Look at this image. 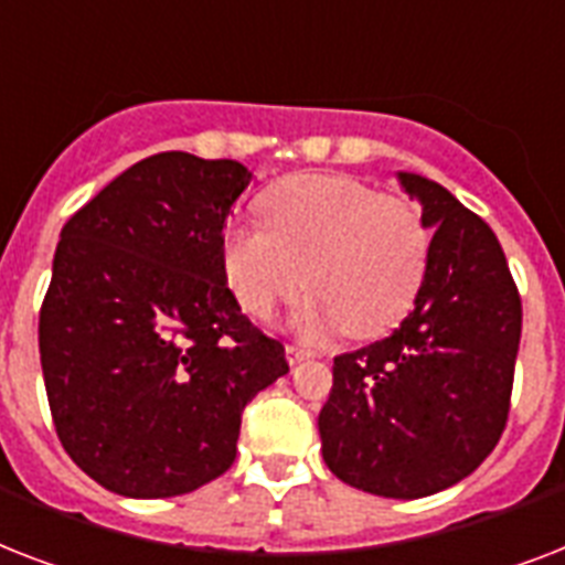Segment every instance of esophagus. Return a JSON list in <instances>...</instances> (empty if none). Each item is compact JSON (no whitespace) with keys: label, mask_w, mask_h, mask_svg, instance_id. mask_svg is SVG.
Here are the masks:
<instances>
[{"label":"esophagus","mask_w":565,"mask_h":565,"mask_svg":"<svg viewBox=\"0 0 565 565\" xmlns=\"http://www.w3.org/2000/svg\"><path fill=\"white\" fill-rule=\"evenodd\" d=\"M284 354H287V363H290V366H299V363H305L313 358V354H310L308 349H301V345H287V349H284Z\"/></svg>","instance_id":"obj_1"}]
</instances>
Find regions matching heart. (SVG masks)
Masks as SVG:
<instances>
[{
    "label": "heart",
    "instance_id": "b5f03b06",
    "mask_svg": "<svg viewBox=\"0 0 565 565\" xmlns=\"http://www.w3.org/2000/svg\"><path fill=\"white\" fill-rule=\"evenodd\" d=\"M264 225H231L222 269L248 317L269 319L308 284L296 326L310 337L349 326L375 337L411 310L425 281L430 234L402 195L345 175H296L269 193Z\"/></svg>",
    "mask_w": 565,
    "mask_h": 565
}]
</instances>
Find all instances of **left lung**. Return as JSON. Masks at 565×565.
Segmentation results:
<instances>
[{
	"instance_id": "8db88e82",
	"label": "left lung",
	"mask_w": 565,
	"mask_h": 565,
	"mask_svg": "<svg viewBox=\"0 0 565 565\" xmlns=\"http://www.w3.org/2000/svg\"><path fill=\"white\" fill-rule=\"evenodd\" d=\"M422 204L428 269L393 334L334 358L326 466L384 499H425L487 460L510 411L522 301L499 237L443 184L395 172Z\"/></svg>"
}]
</instances>
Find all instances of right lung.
Masks as SVG:
<instances>
[{
    "label": "right lung",
    "mask_w": 565,
    "mask_h": 565,
    "mask_svg": "<svg viewBox=\"0 0 565 565\" xmlns=\"http://www.w3.org/2000/svg\"><path fill=\"white\" fill-rule=\"evenodd\" d=\"M252 172L161 152L61 228L40 308L49 411L73 463L126 499H172L220 478L239 416L290 366L239 310L222 228Z\"/></svg>",
    "instance_id": "right-lung-1"
}]
</instances>
